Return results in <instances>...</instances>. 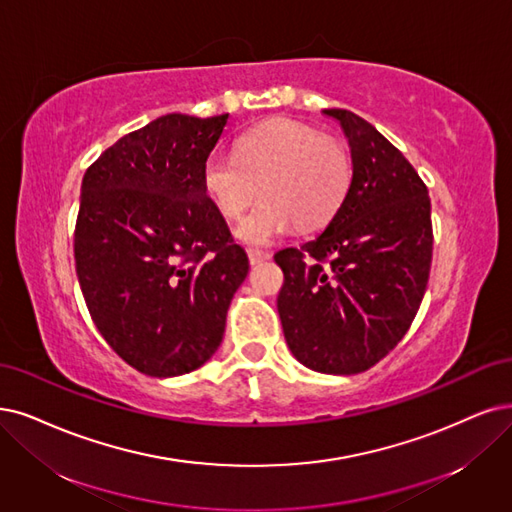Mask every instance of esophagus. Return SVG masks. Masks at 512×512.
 Listing matches in <instances>:
<instances>
[{"instance_id":"obj_1","label":"esophagus","mask_w":512,"mask_h":512,"mask_svg":"<svg viewBox=\"0 0 512 512\" xmlns=\"http://www.w3.org/2000/svg\"><path fill=\"white\" fill-rule=\"evenodd\" d=\"M266 259H270V253L259 251V249H249V261H251V266H259V263H263Z\"/></svg>"}]
</instances>
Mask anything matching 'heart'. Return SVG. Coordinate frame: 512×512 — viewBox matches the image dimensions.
<instances>
[{
  "label": "heart",
  "mask_w": 512,
  "mask_h": 512,
  "mask_svg": "<svg viewBox=\"0 0 512 512\" xmlns=\"http://www.w3.org/2000/svg\"><path fill=\"white\" fill-rule=\"evenodd\" d=\"M352 181L348 151L312 126L278 118L238 139L236 151H213L202 183L217 211L234 219L257 196L261 202L234 227L242 244L268 246L299 230H318L344 204Z\"/></svg>",
  "instance_id": "b5f03b06"
}]
</instances>
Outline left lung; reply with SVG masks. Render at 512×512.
I'll list each match as a JSON object with an SVG mask.
<instances>
[{
  "label": "left lung",
  "instance_id": "obj_1",
  "mask_svg": "<svg viewBox=\"0 0 512 512\" xmlns=\"http://www.w3.org/2000/svg\"><path fill=\"white\" fill-rule=\"evenodd\" d=\"M352 156L344 204L299 249L274 255L285 274L278 314L301 365L329 375L371 369L420 310L432 261L428 189L382 132L348 109H325Z\"/></svg>",
  "mask_w": 512,
  "mask_h": 512
}]
</instances>
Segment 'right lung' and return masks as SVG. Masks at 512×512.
<instances>
[{"label": "right lung", "mask_w": 512, "mask_h": 512, "mask_svg": "<svg viewBox=\"0 0 512 512\" xmlns=\"http://www.w3.org/2000/svg\"><path fill=\"white\" fill-rule=\"evenodd\" d=\"M230 113H168L90 164L75 221V272L94 325L151 377L202 367L249 257L208 200L202 168Z\"/></svg>", "instance_id": "1"}]
</instances>
